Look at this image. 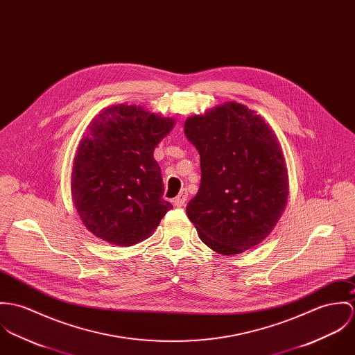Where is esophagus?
<instances>
[{"instance_id": "esophagus-1", "label": "esophagus", "mask_w": 355, "mask_h": 355, "mask_svg": "<svg viewBox=\"0 0 355 355\" xmlns=\"http://www.w3.org/2000/svg\"><path fill=\"white\" fill-rule=\"evenodd\" d=\"M187 193H180L178 196L175 197L174 200H173V204L175 205V207H182L184 204H185V201H187Z\"/></svg>"}]
</instances>
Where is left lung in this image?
<instances>
[{
	"label": "left lung",
	"instance_id": "1",
	"mask_svg": "<svg viewBox=\"0 0 355 355\" xmlns=\"http://www.w3.org/2000/svg\"><path fill=\"white\" fill-rule=\"evenodd\" d=\"M184 130L200 154V188L187 205L200 239L226 256L256 246L275 227L288 197L274 130L236 102L189 117Z\"/></svg>",
	"mask_w": 355,
	"mask_h": 355
}]
</instances>
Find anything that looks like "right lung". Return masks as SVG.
Returning <instances> with one entry per match:
<instances>
[{"instance_id":"add662e5","label":"right lung","mask_w":355,"mask_h":355,"mask_svg":"<svg viewBox=\"0 0 355 355\" xmlns=\"http://www.w3.org/2000/svg\"><path fill=\"white\" fill-rule=\"evenodd\" d=\"M173 126V119L123 103L91 121L71 178L72 200L88 232L117 246H132L155 232L173 205L162 198L154 150Z\"/></svg>"}]
</instances>
